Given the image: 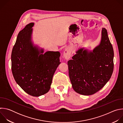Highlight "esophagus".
<instances>
[{"label": "esophagus", "instance_id": "1", "mask_svg": "<svg viewBox=\"0 0 123 123\" xmlns=\"http://www.w3.org/2000/svg\"><path fill=\"white\" fill-rule=\"evenodd\" d=\"M63 56L64 58L68 60L71 57V51L68 48H66L64 52H63Z\"/></svg>", "mask_w": 123, "mask_h": 123}]
</instances>
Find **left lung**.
<instances>
[{"label": "left lung", "instance_id": "1", "mask_svg": "<svg viewBox=\"0 0 123 123\" xmlns=\"http://www.w3.org/2000/svg\"><path fill=\"white\" fill-rule=\"evenodd\" d=\"M114 52L105 28L101 42L92 51L81 48L68 62L69 77L74 90L84 95L93 94L110 79L113 71Z\"/></svg>", "mask_w": 123, "mask_h": 123}]
</instances>
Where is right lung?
<instances>
[{
	"label": "right lung",
	"instance_id": "right-lung-1",
	"mask_svg": "<svg viewBox=\"0 0 123 123\" xmlns=\"http://www.w3.org/2000/svg\"><path fill=\"white\" fill-rule=\"evenodd\" d=\"M33 23L19 31L13 47L12 71L16 82L28 94L38 97L49 92L52 77L60 64L59 51H48L33 46L31 36Z\"/></svg>",
	"mask_w": 123,
	"mask_h": 123
}]
</instances>
